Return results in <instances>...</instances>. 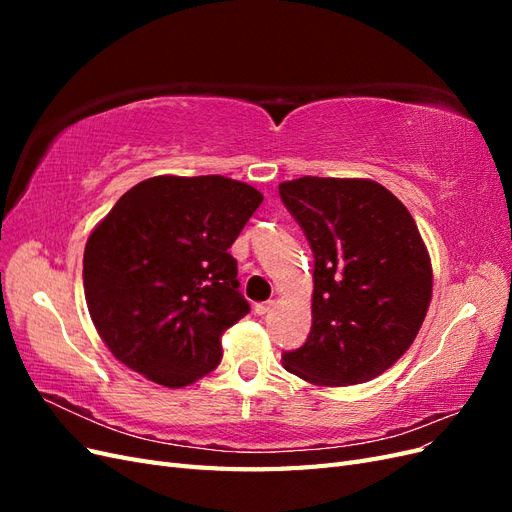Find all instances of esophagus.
<instances>
[{
  "instance_id": "1",
  "label": "esophagus",
  "mask_w": 512,
  "mask_h": 512,
  "mask_svg": "<svg viewBox=\"0 0 512 512\" xmlns=\"http://www.w3.org/2000/svg\"><path fill=\"white\" fill-rule=\"evenodd\" d=\"M273 307H275V301H265V303H256V307H254V312H256L258 316H269V314L273 312Z\"/></svg>"
}]
</instances>
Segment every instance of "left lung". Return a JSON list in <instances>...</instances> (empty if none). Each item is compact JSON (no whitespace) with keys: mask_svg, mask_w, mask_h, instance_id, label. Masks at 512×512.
Returning a JSON list of instances; mask_svg holds the SVG:
<instances>
[{"mask_svg":"<svg viewBox=\"0 0 512 512\" xmlns=\"http://www.w3.org/2000/svg\"><path fill=\"white\" fill-rule=\"evenodd\" d=\"M280 196L314 252L312 331L282 354L318 386L374 380L401 359L431 301V260L410 211L371 179L301 177Z\"/></svg>","mask_w":512,"mask_h":512,"instance_id":"8db88e82","label":"left lung"}]
</instances>
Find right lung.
<instances>
[{"instance_id": "right-lung-1", "label": "right lung", "mask_w": 512, "mask_h": 512, "mask_svg": "<svg viewBox=\"0 0 512 512\" xmlns=\"http://www.w3.org/2000/svg\"><path fill=\"white\" fill-rule=\"evenodd\" d=\"M260 203L222 175L151 177L117 200L83 256L89 316L117 361L168 389L218 367L224 331L250 312L228 250Z\"/></svg>"}]
</instances>
